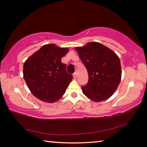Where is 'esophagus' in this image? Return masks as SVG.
Wrapping results in <instances>:
<instances>
[{
	"label": "esophagus",
	"instance_id": "esophagus-1",
	"mask_svg": "<svg viewBox=\"0 0 147 147\" xmlns=\"http://www.w3.org/2000/svg\"><path fill=\"white\" fill-rule=\"evenodd\" d=\"M73 76H74V78H76V77H77V73H74L73 74Z\"/></svg>",
	"mask_w": 147,
	"mask_h": 147
}]
</instances>
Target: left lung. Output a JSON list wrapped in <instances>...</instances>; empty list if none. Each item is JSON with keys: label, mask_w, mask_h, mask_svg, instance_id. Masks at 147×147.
Masks as SVG:
<instances>
[{"label": "left lung", "mask_w": 147, "mask_h": 147, "mask_svg": "<svg viewBox=\"0 0 147 147\" xmlns=\"http://www.w3.org/2000/svg\"><path fill=\"white\" fill-rule=\"evenodd\" d=\"M88 74V82L82 90L94 102L105 100L114 94L121 79V62L115 52L99 42L76 47Z\"/></svg>", "instance_id": "8db88e82"}]
</instances>
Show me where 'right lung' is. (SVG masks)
<instances>
[{
	"label": "right lung",
	"mask_w": 147,
	"mask_h": 147,
	"mask_svg": "<svg viewBox=\"0 0 147 147\" xmlns=\"http://www.w3.org/2000/svg\"><path fill=\"white\" fill-rule=\"evenodd\" d=\"M69 49L45 45L28 57L23 66L24 79L32 94L40 100L53 103L63 96L73 76L61 59Z\"/></svg>",
	"instance_id": "right-lung-1"
}]
</instances>
